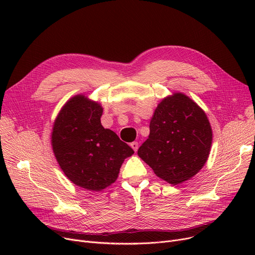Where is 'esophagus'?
Segmentation results:
<instances>
[{
    "label": "esophagus",
    "instance_id": "34e87169",
    "mask_svg": "<svg viewBox=\"0 0 255 255\" xmlns=\"http://www.w3.org/2000/svg\"><path fill=\"white\" fill-rule=\"evenodd\" d=\"M130 145H131V148L134 150V152H136L137 151V149H138V142L137 141H133V142H131L130 143Z\"/></svg>",
    "mask_w": 255,
    "mask_h": 255
}]
</instances>
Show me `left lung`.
Returning <instances> with one entry per match:
<instances>
[{
	"mask_svg": "<svg viewBox=\"0 0 255 255\" xmlns=\"http://www.w3.org/2000/svg\"><path fill=\"white\" fill-rule=\"evenodd\" d=\"M212 129L204 111L184 94L160 102L150 122V135L138 156L162 180L177 185L191 179L210 154Z\"/></svg>",
	"mask_w": 255,
	"mask_h": 255,
	"instance_id": "8db88e82",
	"label": "left lung"
}]
</instances>
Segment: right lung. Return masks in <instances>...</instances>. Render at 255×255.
Segmentation results:
<instances>
[{
    "label": "right lung",
    "mask_w": 255,
    "mask_h": 255,
    "mask_svg": "<svg viewBox=\"0 0 255 255\" xmlns=\"http://www.w3.org/2000/svg\"><path fill=\"white\" fill-rule=\"evenodd\" d=\"M102 112L100 104L77 95L64 105L51 134L53 153L67 178L92 191L113 184L124 159L134 153L101 125Z\"/></svg>",
    "instance_id": "right-lung-1"
}]
</instances>
